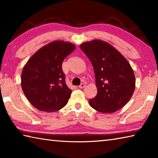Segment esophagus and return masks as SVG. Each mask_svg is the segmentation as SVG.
<instances>
[{
	"instance_id": "esophagus-1",
	"label": "esophagus",
	"mask_w": 158,
	"mask_h": 158,
	"mask_svg": "<svg viewBox=\"0 0 158 158\" xmlns=\"http://www.w3.org/2000/svg\"><path fill=\"white\" fill-rule=\"evenodd\" d=\"M85 86V84H81L80 85H79V88H84Z\"/></svg>"
}]
</instances>
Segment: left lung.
<instances>
[{"label":"left lung","instance_id":"8db88e82","mask_svg":"<svg viewBox=\"0 0 158 158\" xmlns=\"http://www.w3.org/2000/svg\"><path fill=\"white\" fill-rule=\"evenodd\" d=\"M93 65L97 94L89 100L94 110L113 113L127 104L135 88V77L127 59L115 48L99 39L80 45Z\"/></svg>","mask_w":158,"mask_h":158}]
</instances>
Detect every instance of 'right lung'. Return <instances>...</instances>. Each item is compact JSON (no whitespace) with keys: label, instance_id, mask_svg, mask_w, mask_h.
<instances>
[{"label":"right lung","instance_id":"add662e5","mask_svg":"<svg viewBox=\"0 0 158 158\" xmlns=\"http://www.w3.org/2000/svg\"><path fill=\"white\" fill-rule=\"evenodd\" d=\"M75 48L70 42L52 41L37 50L24 65L22 90L39 110L52 113L67 104L72 90L65 84L61 65Z\"/></svg>","mask_w":158,"mask_h":158}]
</instances>
